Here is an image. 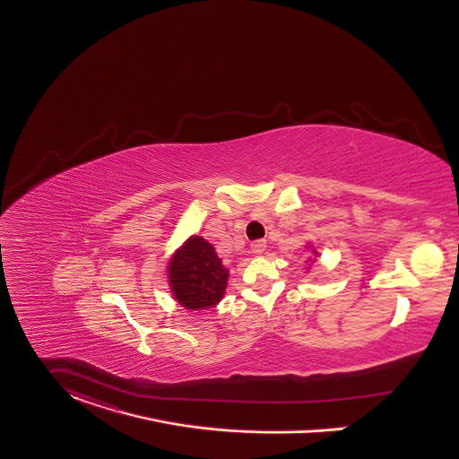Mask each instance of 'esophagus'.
Masks as SVG:
<instances>
[{
  "label": "esophagus",
  "mask_w": 459,
  "mask_h": 459,
  "mask_svg": "<svg viewBox=\"0 0 459 459\" xmlns=\"http://www.w3.org/2000/svg\"><path fill=\"white\" fill-rule=\"evenodd\" d=\"M250 248H252L254 254H263L264 248H266V240H254V242L250 244Z\"/></svg>",
  "instance_id": "1"
}]
</instances>
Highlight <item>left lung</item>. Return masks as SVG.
Instances as JSON below:
<instances>
[{
  "mask_svg": "<svg viewBox=\"0 0 459 459\" xmlns=\"http://www.w3.org/2000/svg\"><path fill=\"white\" fill-rule=\"evenodd\" d=\"M313 252H315V254H316V250H313Z\"/></svg>",
  "mask_w": 459,
  "mask_h": 459,
  "instance_id": "1",
  "label": "left lung"
}]
</instances>
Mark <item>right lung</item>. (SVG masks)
<instances>
[{
	"label": "right lung",
	"instance_id": "1",
	"mask_svg": "<svg viewBox=\"0 0 459 459\" xmlns=\"http://www.w3.org/2000/svg\"><path fill=\"white\" fill-rule=\"evenodd\" d=\"M230 278L214 245L195 235L176 250L169 263V283L186 309L214 307L224 296Z\"/></svg>",
	"mask_w": 459,
	"mask_h": 459
}]
</instances>
